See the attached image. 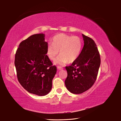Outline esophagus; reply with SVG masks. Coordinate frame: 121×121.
Instances as JSON below:
<instances>
[{
  "label": "esophagus",
  "instance_id": "esophagus-1",
  "mask_svg": "<svg viewBox=\"0 0 121 121\" xmlns=\"http://www.w3.org/2000/svg\"><path fill=\"white\" fill-rule=\"evenodd\" d=\"M57 69L58 70H62V69H63V68H61V67H59V66H58L57 67Z\"/></svg>",
  "mask_w": 121,
  "mask_h": 121
}]
</instances>
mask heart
Instances as JSON below:
<instances>
[{"instance_id": "1", "label": "heart", "mask_w": 121, "mask_h": 121, "mask_svg": "<svg viewBox=\"0 0 121 121\" xmlns=\"http://www.w3.org/2000/svg\"><path fill=\"white\" fill-rule=\"evenodd\" d=\"M82 48V41L78 36H72L64 34L55 35L52 39V44L47 47V54L49 58L54 61L58 54L56 63L63 65L69 61H76L80 56Z\"/></svg>"}]
</instances>
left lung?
I'll return each instance as SVG.
<instances>
[{"mask_svg": "<svg viewBox=\"0 0 121 121\" xmlns=\"http://www.w3.org/2000/svg\"><path fill=\"white\" fill-rule=\"evenodd\" d=\"M84 45L78 59L66 66L67 77L65 84L72 93L80 94L87 91L95 82L100 65V56L94 41L82 34Z\"/></svg>", "mask_w": 121, "mask_h": 121, "instance_id": "obj_1", "label": "left lung"}]
</instances>
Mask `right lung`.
I'll return each instance as SVG.
<instances>
[{
    "label": "right lung",
    "instance_id": "1",
    "mask_svg": "<svg viewBox=\"0 0 121 121\" xmlns=\"http://www.w3.org/2000/svg\"><path fill=\"white\" fill-rule=\"evenodd\" d=\"M48 46L44 34H35L20 43L15 56L19 82L29 92L39 96L50 92L57 71L46 55Z\"/></svg>",
    "mask_w": 121,
    "mask_h": 121
}]
</instances>
